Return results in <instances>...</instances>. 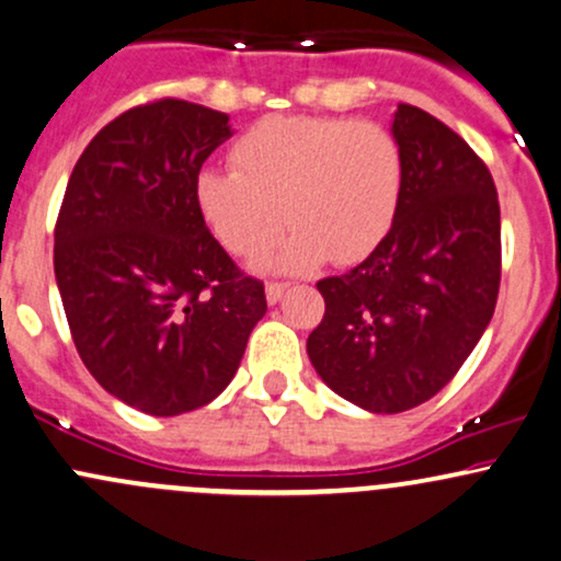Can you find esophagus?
Instances as JSON below:
<instances>
[{
	"mask_svg": "<svg viewBox=\"0 0 561 561\" xmlns=\"http://www.w3.org/2000/svg\"><path fill=\"white\" fill-rule=\"evenodd\" d=\"M287 282H268L266 285V300H268V306H274V302H279L282 300V295L287 293Z\"/></svg>",
	"mask_w": 561,
	"mask_h": 561,
	"instance_id": "1",
	"label": "esophagus"
}]
</instances>
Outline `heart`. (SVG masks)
<instances>
[{
  "label": "heart",
  "mask_w": 561,
  "mask_h": 561,
  "mask_svg": "<svg viewBox=\"0 0 561 561\" xmlns=\"http://www.w3.org/2000/svg\"><path fill=\"white\" fill-rule=\"evenodd\" d=\"M231 171L203 169L195 205L229 253L255 259L295 231L263 266L308 272L364 261L396 224L403 152L375 121L274 115L231 145Z\"/></svg>",
  "instance_id": "1"
}]
</instances>
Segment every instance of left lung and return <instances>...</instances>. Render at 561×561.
<instances>
[{"label": "left lung", "mask_w": 561, "mask_h": 561, "mask_svg": "<svg viewBox=\"0 0 561 561\" xmlns=\"http://www.w3.org/2000/svg\"><path fill=\"white\" fill-rule=\"evenodd\" d=\"M390 131L403 152L396 224L364 263L317 282L327 308L306 343L327 388L371 414L446 388L491 324L501 282L488 165L414 105H398Z\"/></svg>", "instance_id": "left-lung-1"}]
</instances>
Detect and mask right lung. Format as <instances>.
Instances as JSON below:
<instances>
[{"mask_svg":"<svg viewBox=\"0 0 561 561\" xmlns=\"http://www.w3.org/2000/svg\"><path fill=\"white\" fill-rule=\"evenodd\" d=\"M229 115L158 100L111 121L70 173L55 279L81 362L111 396L176 416L227 390L266 313L195 205V179Z\"/></svg>","mask_w":561,"mask_h":561,"instance_id":"obj_1","label":"right lung"}]
</instances>
